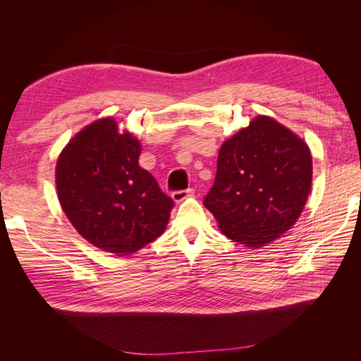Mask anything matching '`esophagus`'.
I'll return each mask as SVG.
<instances>
[{
  "instance_id": "obj_1",
  "label": "esophagus",
  "mask_w": 361,
  "mask_h": 361,
  "mask_svg": "<svg viewBox=\"0 0 361 361\" xmlns=\"http://www.w3.org/2000/svg\"><path fill=\"white\" fill-rule=\"evenodd\" d=\"M192 194H194V188H188V190H182V191H174V192L171 194V197H173V200L176 202V203H180V202H183L185 199L191 197Z\"/></svg>"
}]
</instances>
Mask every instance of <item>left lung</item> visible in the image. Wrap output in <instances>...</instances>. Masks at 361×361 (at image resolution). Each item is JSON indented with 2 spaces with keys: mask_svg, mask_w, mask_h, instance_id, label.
I'll list each match as a JSON object with an SVG mask.
<instances>
[{
  "mask_svg": "<svg viewBox=\"0 0 361 361\" xmlns=\"http://www.w3.org/2000/svg\"><path fill=\"white\" fill-rule=\"evenodd\" d=\"M310 188L309 146L274 118L259 116L224 141L203 204L227 238L257 248L295 224Z\"/></svg>",
  "mask_w": 361,
  "mask_h": 361,
  "instance_id": "8db88e82",
  "label": "left lung"
}]
</instances>
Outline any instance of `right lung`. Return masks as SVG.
Masks as SVG:
<instances>
[{"label": "right lung", "instance_id": "obj_1", "mask_svg": "<svg viewBox=\"0 0 361 361\" xmlns=\"http://www.w3.org/2000/svg\"><path fill=\"white\" fill-rule=\"evenodd\" d=\"M141 146L118 134L114 118L96 120L63 149L56 167L59 200L78 233L117 256L166 231L174 202L138 166Z\"/></svg>", "mask_w": 361, "mask_h": 361}]
</instances>
